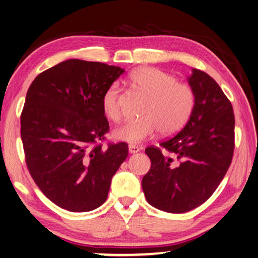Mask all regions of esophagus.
Returning <instances> with one entry per match:
<instances>
[{"label": "esophagus", "instance_id": "34e87169", "mask_svg": "<svg viewBox=\"0 0 258 258\" xmlns=\"http://www.w3.org/2000/svg\"><path fill=\"white\" fill-rule=\"evenodd\" d=\"M139 151H141V149H139L138 146H136V145H133V144H130V145H129V153H130V154L138 153Z\"/></svg>", "mask_w": 258, "mask_h": 258}]
</instances>
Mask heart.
Listing matches in <instances>:
<instances>
[{
    "label": "heart",
    "instance_id": "b5f03b06",
    "mask_svg": "<svg viewBox=\"0 0 258 258\" xmlns=\"http://www.w3.org/2000/svg\"><path fill=\"white\" fill-rule=\"evenodd\" d=\"M130 80L143 94L149 97L143 117L125 122L114 130L119 141L138 144L159 132L171 135L180 130L191 117L196 106V92L187 83L178 82L174 75L153 67L134 71ZM120 86L113 83L104 92L101 107L108 119L119 121Z\"/></svg>",
    "mask_w": 258,
    "mask_h": 258
}]
</instances>
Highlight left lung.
<instances>
[{
    "instance_id": "8db88e82",
    "label": "left lung",
    "mask_w": 258,
    "mask_h": 258,
    "mask_svg": "<svg viewBox=\"0 0 258 258\" xmlns=\"http://www.w3.org/2000/svg\"><path fill=\"white\" fill-rule=\"evenodd\" d=\"M187 82L196 106L187 123L158 147H147L151 168L143 177L147 202L167 213L192 210L212 197L229 169L234 150V114L215 80L193 69Z\"/></svg>"
}]
</instances>
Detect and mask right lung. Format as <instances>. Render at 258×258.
Listing matches in <instances>:
<instances>
[{
    "label": "right lung",
    "mask_w": 258,
    "mask_h": 258,
    "mask_svg": "<svg viewBox=\"0 0 258 258\" xmlns=\"http://www.w3.org/2000/svg\"><path fill=\"white\" fill-rule=\"evenodd\" d=\"M123 72L69 59L42 72L28 88L20 117L26 164L42 193L62 209L82 213L103 205L128 157L125 143L97 144L109 128L101 98Z\"/></svg>",
    "instance_id": "right-lung-1"
}]
</instances>
